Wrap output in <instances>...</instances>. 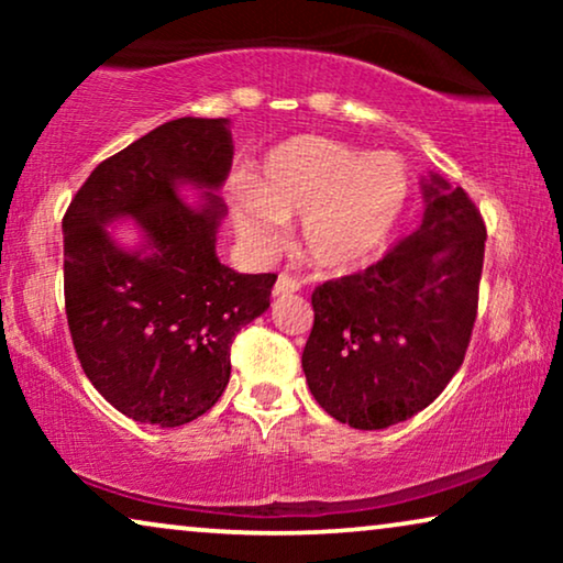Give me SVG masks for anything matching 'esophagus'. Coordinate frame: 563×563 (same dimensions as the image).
I'll list each match as a JSON object with an SVG mask.
<instances>
[{"instance_id":"1","label":"esophagus","mask_w":563,"mask_h":563,"mask_svg":"<svg viewBox=\"0 0 563 563\" xmlns=\"http://www.w3.org/2000/svg\"><path fill=\"white\" fill-rule=\"evenodd\" d=\"M299 289V284L291 279L289 274H279V279L274 284V297H284V295H295Z\"/></svg>"}]
</instances>
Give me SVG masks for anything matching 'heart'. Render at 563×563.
Wrapping results in <instances>:
<instances>
[{"instance_id":"1","label":"heart","mask_w":563,"mask_h":563,"mask_svg":"<svg viewBox=\"0 0 563 563\" xmlns=\"http://www.w3.org/2000/svg\"><path fill=\"white\" fill-rule=\"evenodd\" d=\"M407 195L410 174L395 153L297 135L268 153L256 184H233L230 210L238 233L258 253L279 251L284 222L302 218L307 256L330 272H351L382 251Z\"/></svg>"}]
</instances>
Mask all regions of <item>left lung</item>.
Returning <instances> with one entry per match:
<instances>
[{"mask_svg": "<svg viewBox=\"0 0 563 563\" xmlns=\"http://www.w3.org/2000/svg\"><path fill=\"white\" fill-rule=\"evenodd\" d=\"M412 235L366 272L312 291L302 353L312 397L358 430L397 426L433 402L464 361L487 228L461 187L430 174Z\"/></svg>", "mask_w": 563, "mask_h": 563, "instance_id": "left-lung-1", "label": "left lung"}]
</instances>
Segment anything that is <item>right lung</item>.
<instances>
[{"label": "right lung", "instance_id": "1", "mask_svg": "<svg viewBox=\"0 0 563 563\" xmlns=\"http://www.w3.org/2000/svg\"><path fill=\"white\" fill-rule=\"evenodd\" d=\"M230 166L228 118L164 122L102 161L64 214L76 356L99 395L137 422L176 428L210 410L228 387L235 333L272 305L276 274H238L214 251ZM125 219L135 246L109 230Z\"/></svg>", "mask_w": 563, "mask_h": 563}]
</instances>
